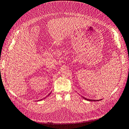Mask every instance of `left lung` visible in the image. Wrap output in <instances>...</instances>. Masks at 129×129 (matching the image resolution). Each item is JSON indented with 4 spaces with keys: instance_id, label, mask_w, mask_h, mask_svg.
I'll list each match as a JSON object with an SVG mask.
<instances>
[{
    "instance_id": "1",
    "label": "left lung",
    "mask_w": 129,
    "mask_h": 129,
    "mask_svg": "<svg viewBox=\"0 0 129 129\" xmlns=\"http://www.w3.org/2000/svg\"><path fill=\"white\" fill-rule=\"evenodd\" d=\"M83 98L85 100H87V101H99L100 100H89V99H87L86 98H85V97H83Z\"/></svg>"
}]
</instances>
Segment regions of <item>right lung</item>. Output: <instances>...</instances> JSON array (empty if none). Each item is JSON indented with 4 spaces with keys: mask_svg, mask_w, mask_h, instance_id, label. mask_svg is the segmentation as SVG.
Wrapping results in <instances>:
<instances>
[{
    "mask_svg": "<svg viewBox=\"0 0 129 129\" xmlns=\"http://www.w3.org/2000/svg\"><path fill=\"white\" fill-rule=\"evenodd\" d=\"M41 100H40V101H41Z\"/></svg>",
    "mask_w": 129,
    "mask_h": 129,
    "instance_id": "1",
    "label": "right lung"
}]
</instances>
